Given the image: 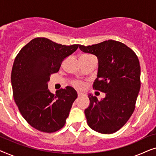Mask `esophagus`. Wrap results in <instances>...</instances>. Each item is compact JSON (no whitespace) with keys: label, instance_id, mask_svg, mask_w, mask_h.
<instances>
[{"label":"esophagus","instance_id":"1","mask_svg":"<svg viewBox=\"0 0 156 156\" xmlns=\"http://www.w3.org/2000/svg\"><path fill=\"white\" fill-rule=\"evenodd\" d=\"M82 96H84V94L82 93V92H78V97H82Z\"/></svg>","mask_w":156,"mask_h":156}]
</instances>
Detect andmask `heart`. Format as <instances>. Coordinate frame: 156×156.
<instances>
[{
	"label": "heart",
	"mask_w": 156,
	"mask_h": 156,
	"mask_svg": "<svg viewBox=\"0 0 156 156\" xmlns=\"http://www.w3.org/2000/svg\"><path fill=\"white\" fill-rule=\"evenodd\" d=\"M72 84L73 86H74L78 89H82L84 87V83L82 81L80 80H73L72 82Z\"/></svg>",
	"instance_id": "heart-1"
}]
</instances>
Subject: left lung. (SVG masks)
<instances>
[{
	"instance_id": "obj_1",
	"label": "left lung",
	"mask_w": 156,
	"mask_h": 156,
	"mask_svg": "<svg viewBox=\"0 0 156 156\" xmlns=\"http://www.w3.org/2000/svg\"><path fill=\"white\" fill-rule=\"evenodd\" d=\"M79 48L96 55L99 61L93 88L106 94L98 101L93 95L84 111L87 122L94 131L111 134L125 125L135 109L140 87V67L136 53L122 42L109 40Z\"/></svg>"
}]
</instances>
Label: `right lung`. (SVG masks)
I'll return each mask as SVG.
<instances>
[{
	"mask_svg": "<svg viewBox=\"0 0 156 156\" xmlns=\"http://www.w3.org/2000/svg\"><path fill=\"white\" fill-rule=\"evenodd\" d=\"M79 44L62 45L45 37H36L21 49L15 59L11 84L15 102L31 126L45 133L62 129L77 97L73 87L51 93L48 82L59 71L66 57Z\"/></svg>",
	"mask_w": 156,
	"mask_h": 156,
	"instance_id": "right-lung-1",
	"label": "right lung"
}]
</instances>
